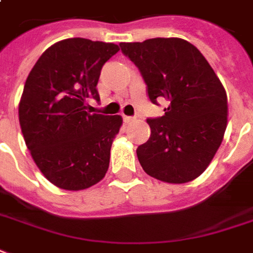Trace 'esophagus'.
<instances>
[{"instance_id":"1","label":"esophagus","mask_w":253,"mask_h":253,"mask_svg":"<svg viewBox=\"0 0 253 253\" xmlns=\"http://www.w3.org/2000/svg\"><path fill=\"white\" fill-rule=\"evenodd\" d=\"M134 117H130V116H124V121L126 123V124H130V123H133L134 121Z\"/></svg>"}]
</instances>
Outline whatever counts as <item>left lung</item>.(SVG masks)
I'll use <instances>...</instances> for the list:
<instances>
[{
    "instance_id": "8db88e82",
    "label": "left lung",
    "mask_w": 253,
    "mask_h": 253,
    "mask_svg": "<svg viewBox=\"0 0 253 253\" xmlns=\"http://www.w3.org/2000/svg\"><path fill=\"white\" fill-rule=\"evenodd\" d=\"M141 72L153 104L167 100L160 119H148L151 137L137 148L142 169L170 184H184L208 168L227 128V92L206 57L183 39L121 42Z\"/></svg>"
}]
</instances>
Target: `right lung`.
<instances>
[{"label": "right lung", "instance_id": "1", "mask_svg": "<svg viewBox=\"0 0 253 253\" xmlns=\"http://www.w3.org/2000/svg\"><path fill=\"white\" fill-rule=\"evenodd\" d=\"M119 50L112 42L62 40L41 54L26 79L21 132L41 173L61 189L90 188L109 168L123 117L89 113L86 101L100 100L102 65Z\"/></svg>", "mask_w": 253, "mask_h": 253}]
</instances>
